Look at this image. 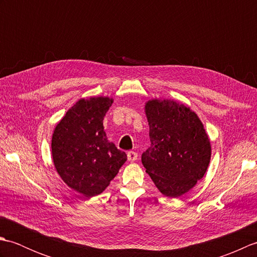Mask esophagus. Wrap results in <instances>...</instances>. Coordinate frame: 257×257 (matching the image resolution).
Returning a JSON list of instances; mask_svg holds the SVG:
<instances>
[{
  "label": "esophagus",
  "mask_w": 257,
  "mask_h": 257,
  "mask_svg": "<svg viewBox=\"0 0 257 257\" xmlns=\"http://www.w3.org/2000/svg\"><path fill=\"white\" fill-rule=\"evenodd\" d=\"M127 158H128V160H129L130 162H134V161H136V160H137V158H138L137 152H135V151H129L128 154H127Z\"/></svg>",
  "instance_id": "obj_1"
}]
</instances>
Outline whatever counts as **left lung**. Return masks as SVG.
Here are the masks:
<instances>
[{
    "mask_svg": "<svg viewBox=\"0 0 257 257\" xmlns=\"http://www.w3.org/2000/svg\"><path fill=\"white\" fill-rule=\"evenodd\" d=\"M151 146L141 161L162 194L178 198L203 178L211 144L203 123L187 106L169 99L146 102Z\"/></svg>",
    "mask_w": 257,
    "mask_h": 257,
    "instance_id": "8db88e82",
    "label": "left lung"
}]
</instances>
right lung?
I'll return each instance as SVG.
<instances>
[{"label": "right lung", "instance_id": "right-lung-1", "mask_svg": "<svg viewBox=\"0 0 257 257\" xmlns=\"http://www.w3.org/2000/svg\"><path fill=\"white\" fill-rule=\"evenodd\" d=\"M112 98L79 99L54 129L52 156L63 181L86 198L100 194L127 155L109 143L102 120Z\"/></svg>", "mask_w": 257, "mask_h": 257}]
</instances>
